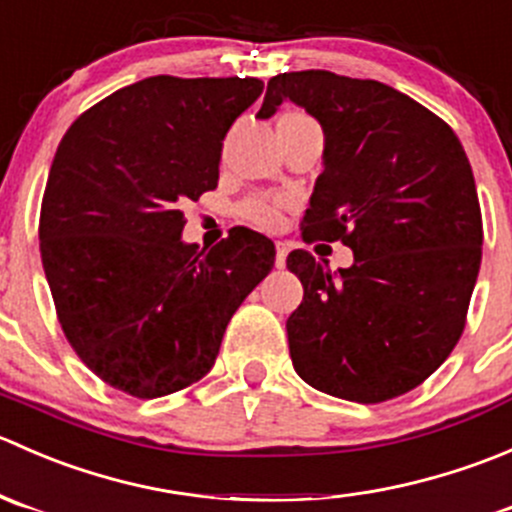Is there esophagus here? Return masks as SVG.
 I'll return each mask as SVG.
<instances>
[{
  "label": "esophagus",
  "instance_id": "esophagus-1",
  "mask_svg": "<svg viewBox=\"0 0 512 512\" xmlns=\"http://www.w3.org/2000/svg\"><path fill=\"white\" fill-rule=\"evenodd\" d=\"M275 247H277L275 267H277V270H282V267H285V262H287V245H285V242H275Z\"/></svg>",
  "mask_w": 512,
  "mask_h": 512
}]
</instances>
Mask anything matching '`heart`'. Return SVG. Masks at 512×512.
<instances>
[{"mask_svg":"<svg viewBox=\"0 0 512 512\" xmlns=\"http://www.w3.org/2000/svg\"><path fill=\"white\" fill-rule=\"evenodd\" d=\"M299 121H312V118L302 111H287L282 113L280 121H277V128ZM285 210L287 200L272 198V195H252V198L242 200L240 205L242 218H245L247 223L262 227V230H277V227L282 225V220H285Z\"/></svg>","mask_w":512,"mask_h":512,"instance_id":"1","label":"heart"}]
</instances>
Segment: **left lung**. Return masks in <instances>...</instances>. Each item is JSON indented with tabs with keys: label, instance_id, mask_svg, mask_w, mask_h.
<instances>
[{
	"label": "left lung",
	"instance_id": "left-lung-1",
	"mask_svg": "<svg viewBox=\"0 0 512 512\" xmlns=\"http://www.w3.org/2000/svg\"><path fill=\"white\" fill-rule=\"evenodd\" d=\"M285 98L324 128L302 240L354 252L337 275L312 252H289L304 287L287 319L294 371L339 399H396L466 329L483 252L471 163L443 118L379 81L314 69L272 76L257 116L270 118Z\"/></svg>",
	"mask_w": 512,
	"mask_h": 512
}]
</instances>
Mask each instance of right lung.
Segmentation results:
<instances>
[{"mask_svg": "<svg viewBox=\"0 0 512 512\" xmlns=\"http://www.w3.org/2000/svg\"><path fill=\"white\" fill-rule=\"evenodd\" d=\"M262 86L151 76L81 113L56 148L41 265L71 349L123 394L158 399L203 379L275 265L272 240L247 227L210 252L180 240V208L218 188L223 138Z\"/></svg>", "mask_w": 512, "mask_h": 512, "instance_id": "obj_1", "label": "right lung"}]
</instances>
